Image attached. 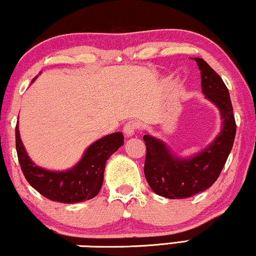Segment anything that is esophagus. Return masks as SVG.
<instances>
[{"label": "esophagus", "instance_id": "1", "mask_svg": "<svg viewBox=\"0 0 256 256\" xmlns=\"http://www.w3.org/2000/svg\"><path fill=\"white\" fill-rule=\"evenodd\" d=\"M139 128V124L138 122L136 120H128L125 123L124 128H123V132L126 136H132L134 133L136 132V130Z\"/></svg>", "mask_w": 256, "mask_h": 256}]
</instances>
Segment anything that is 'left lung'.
<instances>
[{"mask_svg": "<svg viewBox=\"0 0 256 256\" xmlns=\"http://www.w3.org/2000/svg\"><path fill=\"white\" fill-rule=\"evenodd\" d=\"M194 60L201 71L202 92L220 110L223 130L210 146L188 160L176 158L162 141L144 136V176L150 188L168 199H185L210 188L222 172L236 136L237 125L226 84L204 60Z\"/></svg>", "mask_w": 256, "mask_h": 256, "instance_id": "1", "label": "left lung"}]
</instances>
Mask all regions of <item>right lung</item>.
I'll use <instances>...</instances> for the list:
<instances>
[{"mask_svg": "<svg viewBox=\"0 0 256 256\" xmlns=\"http://www.w3.org/2000/svg\"><path fill=\"white\" fill-rule=\"evenodd\" d=\"M123 144L124 136L120 132L106 136L87 148L82 161L74 168L66 172H54L41 169L30 161L16 125V150L26 180L41 196L62 204H76L96 196L104 182L106 160Z\"/></svg>", "mask_w": 256, "mask_h": 256, "instance_id": "1", "label": "right lung"}]
</instances>
